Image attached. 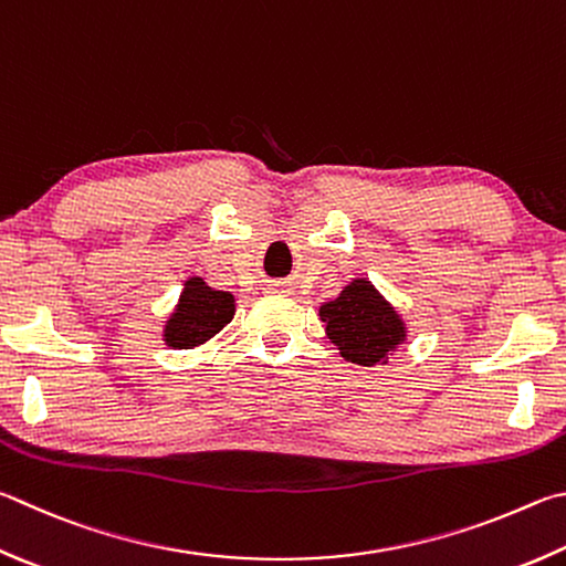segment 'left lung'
<instances>
[{"label":"left lung","mask_w":566,"mask_h":566,"mask_svg":"<svg viewBox=\"0 0 566 566\" xmlns=\"http://www.w3.org/2000/svg\"><path fill=\"white\" fill-rule=\"evenodd\" d=\"M326 334L342 348L348 361L374 366L403 342V324L381 300L371 284L356 280L338 294V300L322 306Z\"/></svg>","instance_id":"1"}]
</instances>
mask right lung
Instances as JSON below:
<instances>
[{"label":"right lung","instance_id":"obj_1","mask_svg":"<svg viewBox=\"0 0 566 566\" xmlns=\"http://www.w3.org/2000/svg\"><path fill=\"white\" fill-rule=\"evenodd\" d=\"M234 316V300L228 292H214L200 276L185 282L176 314L166 324V342L176 348H190L208 342L210 336L230 324Z\"/></svg>","mask_w":566,"mask_h":566}]
</instances>
